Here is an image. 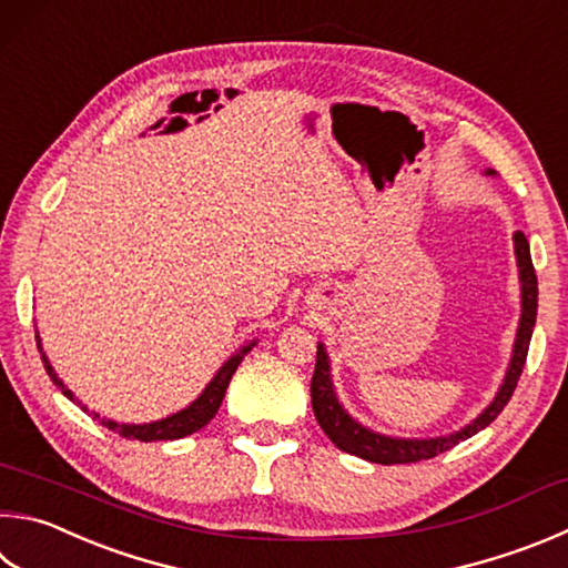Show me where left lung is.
Instances as JSON below:
<instances>
[{
  "label": "left lung",
  "mask_w": 568,
  "mask_h": 568,
  "mask_svg": "<svg viewBox=\"0 0 568 568\" xmlns=\"http://www.w3.org/2000/svg\"><path fill=\"white\" fill-rule=\"evenodd\" d=\"M487 173L494 176V171H487ZM514 253H517L519 281H521V317H519L517 339H514L511 363H509L507 375H504V383L497 392V397L489 402V407L484 409L477 419H471L467 427L455 432V435L435 437V439H402V437L379 435V432H373L359 425V422L349 417L345 407L339 405L333 387V377H329V357L325 353V345L317 343V359H315V373L311 383L313 412H315L317 425L323 427V432L333 439V445L337 449L375 464H412V462L432 459L442 455V452L457 447L459 442L477 435L479 429L489 427L491 422L499 417V412L507 407L514 389H517L524 363H527L531 333L536 325V297H539V287H536V273H534V263L529 253V241L521 231L514 233Z\"/></svg>",
  "instance_id": "1"
}]
</instances>
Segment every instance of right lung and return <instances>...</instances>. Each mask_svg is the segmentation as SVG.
<instances>
[{
  "label": "right lung",
  "instance_id": "1",
  "mask_svg": "<svg viewBox=\"0 0 568 568\" xmlns=\"http://www.w3.org/2000/svg\"><path fill=\"white\" fill-rule=\"evenodd\" d=\"M37 345H39V353H41V363H44L47 367V375L51 377V383H54L64 395L77 402L79 399L74 397V392H71L61 379L57 377L54 367L49 365V359L44 355V349H41V339L37 335ZM255 345V339L251 345H243L239 353H233L229 359H225V365L215 373V377L209 383V387H205L199 397H195L189 407L176 412V415H171L166 419H159V422H149V425H119V422L113 419H106V417H99L94 415L101 425L109 427L111 432H116V435L126 437V439H139V442H156V439H181V437H189L193 435V432H199L201 427L209 425V422L215 417V412H219L221 402L225 397V389H229V383L235 369H239V365L243 363V357L251 353V347ZM87 412V407H84Z\"/></svg>",
  "mask_w": 568,
  "mask_h": 568
}]
</instances>
